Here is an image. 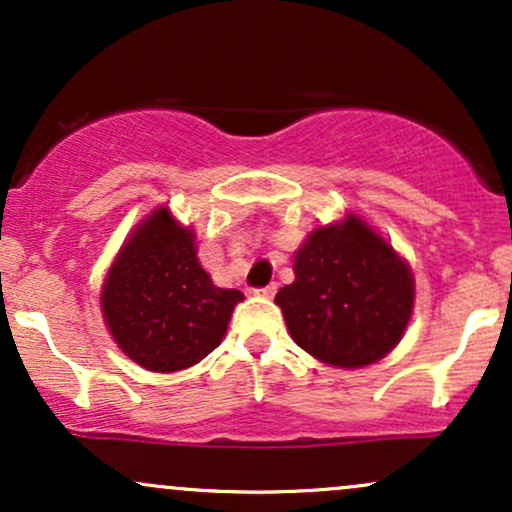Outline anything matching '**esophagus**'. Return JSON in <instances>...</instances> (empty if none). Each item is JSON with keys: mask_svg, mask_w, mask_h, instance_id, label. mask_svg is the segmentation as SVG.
I'll return each mask as SVG.
<instances>
[{"mask_svg": "<svg viewBox=\"0 0 512 512\" xmlns=\"http://www.w3.org/2000/svg\"><path fill=\"white\" fill-rule=\"evenodd\" d=\"M276 293V284H267L262 286V289H255V296H262V298H272Z\"/></svg>", "mask_w": 512, "mask_h": 512, "instance_id": "1", "label": "esophagus"}]
</instances>
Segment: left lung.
I'll return each instance as SVG.
<instances>
[{"mask_svg": "<svg viewBox=\"0 0 512 512\" xmlns=\"http://www.w3.org/2000/svg\"><path fill=\"white\" fill-rule=\"evenodd\" d=\"M293 274L274 303L293 342L317 361L363 368L399 344L414 310V274L361 216L315 228Z\"/></svg>", "mask_w": 512, "mask_h": 512, "instance_id": "8db88e82", "label": "left lung"}]
</instances>
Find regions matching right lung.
<instances>
[{"label":"right lung","instance_id":"add662e5","mask_svg":"<svg viewBox=\"0 0 512 512\" xmlns=\"http://www.w3.org/2000/svg\"><path fill=\"white\" fill-rule=\"evenodd\" d=\"M238 289H219L197 260L195 233L158 207L134 228L101 291L105 325L134 363L185 370L221 344Z\"/></svg>","mask_w":512,"mask_h":512}]
</instances>
